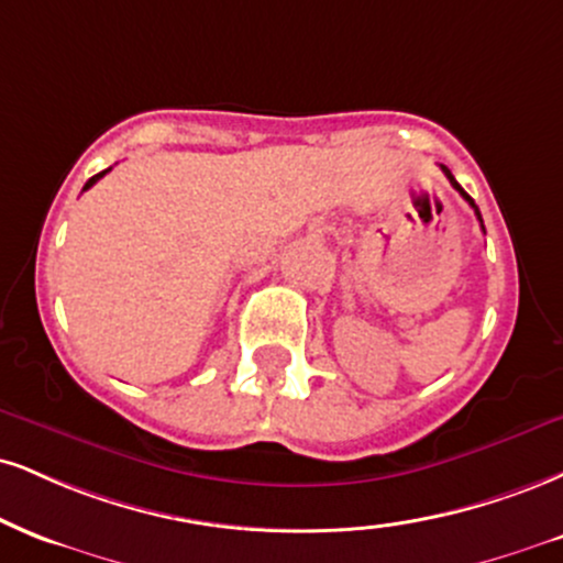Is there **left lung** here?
I'll list each match as a JSON object with an SVG mask.
<instances>
[{"label": "left lung", "instance_id": "8db88e82", "mask_svg": "<svg viewBox=\"0 0 563 563\" xmlns=\"http://www.w3.org/2000/svg\"><path fill=\"white\" fill-rule=\"evenodd\" d=\"M440 170H443V173H445V178H449V183H451V186H453V188H456V191H459V194H462V199L466 201V205H470L472 209H475V214H477V220H479V228H483V230H485V225H483V214H479V209H477V205H475V199H472V196H470V194H466L462 186H459V183H456V178H453V175H451V170H449V167H445V165H440Z\"/></svg>", "mask_w": 563, "mask_h": 563}]
</instances>
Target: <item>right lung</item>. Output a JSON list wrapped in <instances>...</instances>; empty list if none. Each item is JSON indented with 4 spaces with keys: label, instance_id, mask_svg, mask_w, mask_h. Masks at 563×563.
Returning <instances> with one entry per match:
<instances>
[{
    "label": "right lung",
    "instance_id": "obj_1",
    "mask_svg": "<svg viewBox=\"0 0 563 563\" xmlns=\"http://www.w3.org/2000/svg\"><path fill=\"white\" fill-rule=\"evenodd\" d=\"M110 170H112V167H110ZM110 170H104V173H99V175H93V178H91V180H88V183H86V186H84V191H86V188H91V186H93V183H97V180H99V178H104V175H107V173H110Z\"/></svg>",
    "mask_w": 563,
    "mask_h": 563
}]
</instances>
